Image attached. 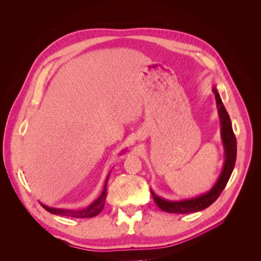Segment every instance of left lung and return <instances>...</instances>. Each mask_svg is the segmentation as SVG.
<instances>
[{
    "label": "left lung",
    "instance_id": "left-lung-1",
    "mask_svg": "<svg viewBox=\"0 0 261 261\" xmlns=\"http://www.w3.org/2000/svg\"><path fill=\"white\" fill-rule=\"evenodd\" d=\"M213 93H215L216 103L218 108V113L220 117V125H221V139L224 148V163L222 172L216 181V184L212 186L210 191L199 195L193 198L181 199V200H169L162 198V197L155 195L152 191L153 200L156 203V206L161 210L170 213H192L201 211L208 208L217 200L220 194L222 193L224 187L226 186L228 179L231 177V174L234 169L235 161H236V138L233 133L232 123L228 116L226 110L223 106V102L221 100L220 94L216 87L212 88Z\"/></svg>",
    "mask_w": 261,
    "mask_h": 261
}]
</instances>
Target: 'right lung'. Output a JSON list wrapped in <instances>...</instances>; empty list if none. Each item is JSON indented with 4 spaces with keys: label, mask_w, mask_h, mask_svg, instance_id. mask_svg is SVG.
<instances>
[{
    "label": "right lung",
    "mask_w": 261,
    "mask_h": 261,
    "mask_svg": "<svg viewBox=\"0 0 261 261\" xmlns=\"http://www.w3.org/2000/svg\"><path fill=\"white\" fill-rule=\"evenodd\" d=\"M111 173V172H110ZM110 173L108 174V177L106 179V183L103 186V191H102L101 195L98 197L96 200H93L88 207L83 208V209H64V208H53V207H48L45 204L41 203V206L52 215H58V216H64V217H69V218H93L98 216L99 213L103 210L105 208V203H106V198H107V183L110 176Z\"/></svg>",
    "instance_id": "right-lung-1"
}]
</instances>
